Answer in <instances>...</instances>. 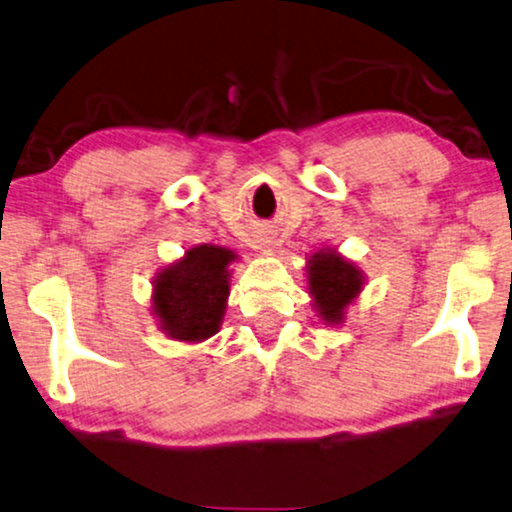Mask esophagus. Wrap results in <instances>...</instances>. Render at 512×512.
Wrapping results in <instances>:
<instances>
[{
    "label": "esophagus",
    "mask_w": 512,
    "mask_h": 512,
    "mask_svg": "<svg viewBox=\"0 0 512 512\" xmlns=\"http://www.w3.org/2000/svg\"><path fill=\"white\" fill-rule=\"evenodd\" d=\"M264 248H269V246H264Z\"/></svg>",
    "instance_id": "1"
}]
</instances>
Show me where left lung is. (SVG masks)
<instances>
[{"mask_svg":"<svg viewBox=\"0 0 512 512\" xmlns=\"http://www.w3.org/2000/svg\"><path fill=\"white\" fill-rule=\"evenodd\" d=\"M306 269L308 290L313 294L320 318L329 325L343 322L345 308L364 285L362 271L348 259L336 255L334 250H318Z\"/></svg>","mask_w":512,"mask_h":512,"instance_id":"left-lung-1","label":"left lung"}]
</instances>
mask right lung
I'll list each match as a JSON object with an SVG mask.
<instances>
[{
  "instance_id": "obj_1",
  "label": "right lung",
  "mask_w": 512,
  "mask_h": 512,
  "mask_svg": "<svg viewBox=\"0 0 512 512\" xmlns=\"http://www.w3.org/2000/svg\"><path fill=\"white\" fill-rule=\"evenodd\" d=\"M234 259L232 250L206 243L157 273L153 313L164 334L197 343L220 329L229 297L227 266Z\"/></svg>"
}]
</instances>
